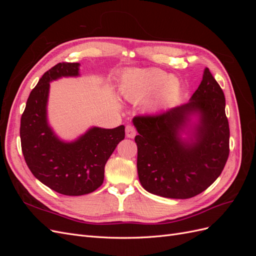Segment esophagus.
<instances>
[{
  "label": "esophagus",
  "instance_id": "34e87169",
  "mask_svg": "<svg viewBox=\"0 0 256 256\" xmlns=\"http://www.w3.org/2000/svg\"><path fill=\"white\" fill-rule=\"evenodd\" d=\"M126 136L129 138H134L136 136V129L132 126L126 127Z\"/></svg>",
  "mask_w": 256,
  "mask_h": 256
}]
</instances>
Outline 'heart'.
I'll use <instances>...</instances> for the list:
<instances>
[{
	"mask_svg": "<svg viewBox=\"0 0 256 256\" xmlns=\"http://www.w3.org/2000/svg\"><path fill=\"white\" fill-rule=\"evenodd\" d=\"M180 90V81L156 68L128 72L120 84V94L129 102H141L156 92L150 104V110L171 102Z\"/></svg>",
	"mask_w": 256,
	"mask_h": 256,
	"instance_id": "heart-1",
	"label": "heart"
}]
</instances>
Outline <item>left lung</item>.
<instances>
[{
  "label": "left lung",
  "instance_id": "left-lung-1",
  "mask_svg": "<svg viewBox=\"0 0 256 256\" xmlns=\"http://www.w3.org/2000/svg\"><path fill=\"white\" fill-rule=\"evenodd\" d=\"M138 131V175L142 187L166 198L205 191L228 157L226 98L208 68L189 102L132 120Z\"/></svg>",
  "mask_w": 256,
  "mask_h": 256
}]
</instances>
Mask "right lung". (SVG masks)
I'll use <instances>...</instances> for the list:
<instances>
[{"mask_svg":"<svg viewBox=\"0 0 256 256\" xmlns=\"http://www.w3.org/2000/svg\"><path fill=\"white\" fill-rule=\"evenodd\" d=\"M79 63H60L42 76L28 98L21 116L22 152L38 180L60 194L79 196L104 182V166L125 138V126L113 129L92 126L74 140L60 138L48 118L50 83L80 76Z\"/></svg>","mask_w":256,"mask_h":256,"instance_id":"1","label":"right lung"}]
</instances>
